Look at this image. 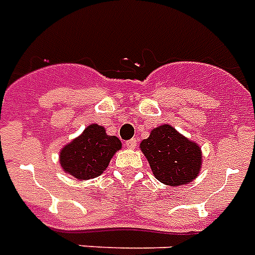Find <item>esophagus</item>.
Listing matches in <instances>:
<instances>
[{
  "label": "esophagus",
  "instance_id": "34e87169",
  "mask_svg": "<svg viewBox=\"0 0 255 255\" xmlns=\"http://www.w3.org/2000/svg\"><path fill=\"white\" fill-rule=\"evenodd\" d=\"M125 145H126V148H129V149H134L135 146H137V139H135V138L129 139V141H126Z\"/></svg>",
  "mask_w": 255,
  "mask_h": 255
}]
</instances>
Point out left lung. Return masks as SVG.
I'll return each instance as SVG.
<instances>
[{
	"mask_svg": "<svg viewBox=\"0 0 255 255\" xmlns=\"http://www.w3.org/2000/svg\"><path fill=\"white\" fill-rule=\"evenodd\" d=\"M153 175L169 187L189 184L202 168V148L169 124L154 128L139 143Z\"/></svg>",
	"mask_w": 255,
	"mask_h": 255,
	"instance_id": "8db88e82",
	"label": "left lung"
}]
</instances>
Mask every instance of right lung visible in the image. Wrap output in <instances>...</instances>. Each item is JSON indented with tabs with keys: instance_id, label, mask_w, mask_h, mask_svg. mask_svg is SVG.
Returning <instances> with one entry per match:
<instances>
[{
	"instance_id": "right-lung-1",
	"label": "right lung",
	"mask_w": 255,
	"mask_h": 255,
	"mask_svg": "<svg viewBox=\"0 0 255 255\" xmlns=\"http://www.w3.org/2000/svg\"><path fill=\"white\" fill-rule=\"evenodd\" d=\"M122 148L120 138L107 135L106 129L91 124L83 133L60 149L62 169L78 180L98 177L106 171L113 156Z\"/></svg>"
}]
</instances>
